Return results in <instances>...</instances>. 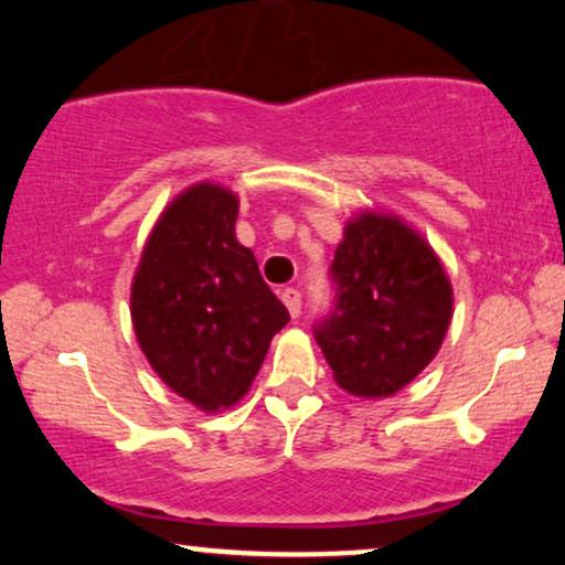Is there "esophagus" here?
<instances>
[{
  "mask_svg": "<svg viewBox=\"0 0 565 565\" xmlns=\"http://www.w3.org/2000/svg\"><path fill=\"white\" fill-rule=\"evenodd\" d=\"M280 298H282L285 307H288L290 317H298V315H301V294H298L296 288H285L282 294H280Z\"/></svg>",
  "mask_w": 565,
  "mask_h": 565,
  "instance_id": "obj_1",
  "label": "esophagus"
}]
</instances>
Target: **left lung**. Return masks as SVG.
<instances>
[{"label":"left lung","mask_w":565,"mask_h":565,"mask_svg":"<svg viewBox=\"0 0 565 565\" xmlns=\"http://www.w3.org/2000/svg\"><path fill=\"white\" fill-rule=\"evenodd\" d=\"M333 309L315 338L343 391L381 399L439 354L452 320V285L439 256L396 216L351 218L330 264Z\"/></svg>","instance_id":"obj_1"}]
</instances>
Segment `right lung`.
<instances>
[{
	"label": "right lung",
	"mask_w": 565,
	"mask_h": 565,
	"mask_svg": "<svg viewBox=\"0 0 565 565\" xmlns=\"http://www.w3.org/2000/svg\"><path fill=\"white\" fill-rule=\"evenodd\" d=\"M237 198L192 184L163 211L131 282V322L158 377L203 413L241 402L290 315L235 237Z\"/></svg>",
	"instance_id": "add662e5"
}]
</instances>
